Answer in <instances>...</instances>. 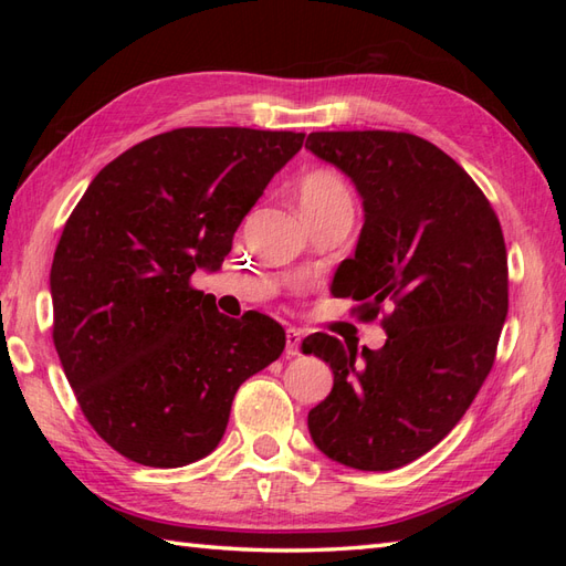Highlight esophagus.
Listing matches in <instances>:
<instances>
[{
  "mask_svg": "<svg viewBox=\"0 0 566 566\" xmlns=\"http://www.w3.org/2000/svg\"><path fill=\"white\" fill-rule=\"evenodd\" d=\"M302 340H304V331L286 328V355H298V350H302Z\"/></svg>",
  "mask_w": 566,
  "mask_h": 566,
  "instance_id": "34e87169",
  "label": "esophagus"
}]
</instances>
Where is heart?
Instances as JSON below:
<instances>
[{
  "instance_id": "b5f03b06",
  "label": "heart",
  "mask_w": 566,
  "mask_h": 566,
  "mask_svg": "<svg viewBox=\"0 0 566 566\" xmlns=\"http://www.w3.org/2000/svg\"><path fill=\"white\" fill-rule=\"evenodd\" d=\"M296 195L306 219L338 207H353L350 187L331 167H314V170L302 175L296 185ZM294 290H302V284L294 282Z\"/></svg>"
}]
</instances>
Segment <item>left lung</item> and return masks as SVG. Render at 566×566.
Returning a JSON list of instances; mask_svg holds the SVG:
<instances>
[{
	"label": "left lung",
	"instance_id": "obj_1",
	"mask_svg": "<svg viewBox=\"0 0 566 566\" xmlns=\"http://www.w3.org/2000/svg\"><path fill=\"white\" fill-rule=\"evenodd\" d=\"M306 150L363 195V233L333 286L359 302V321L381 314L387 331L363 359L328 333L304 340L333 369L308 432L335 462L389 472L436 448L494 367L509 314L506 243L484 191L426 138L316 130Z\"/></svg>",
	"mask_w": 566,
	"mask_h": 566
}]
</instances>
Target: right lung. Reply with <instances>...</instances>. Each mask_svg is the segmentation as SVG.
<instances>
[{"label": "right lung", "instance_id": "right-lung-1", "mask_svg": "<svg viewBox=\"0 0 566 566\" xmlns=\"http://www.w3.org/2000/svg\"><path fill=\"white\" fill-rule=\"evenodd\" d=\"M304 146L294 130L187 126L118 155L92 179L51 268L53 343L97 436L146 467H185L221 442L240 384L286 333L228 318L191 286Z\"/></svg>", "mask_w": 566, "mask_h": 566}]
</instances>
